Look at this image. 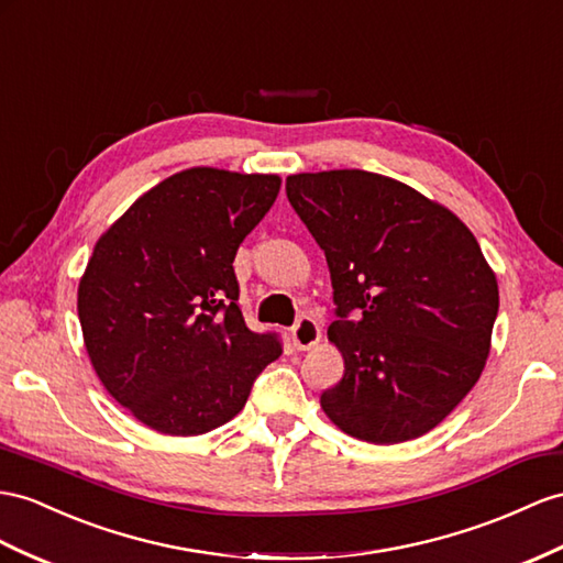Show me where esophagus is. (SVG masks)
<instances>
[{"label":"esophagus","mask_w":563,"mask_h":563,"mask_svg":"<svg viewBox=\"0 0 563 563\" xmlns=\"http://www.w3.org/2000/svg\"><path fill=\"white\" fill-rule=\"evenodd\" d=\"M290 340L299 352L311 350L313 344H319L321 340V325L311 316H301V319L290 328Z\"/></svg>","instance_id":"obj_1"}]
</instances>
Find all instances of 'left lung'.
<instances>
[{"instance_id":"8db88e82","label":"left lung","mask_w":563,"mask_h":563,"mask_svg":"<svg viewBox=\"0 0 563 563\" xmlns=\"http://www.w3.org/2000/svg\"><path fill=\"white\" fill-rule=\"evenodd\" d=\"M287 199L325 254L342 380L321 395L340 430L373 444L426 435L478 383L499 290L478 240L413 187L344 168L299 173Z\"/></svg>"}]
</instances>
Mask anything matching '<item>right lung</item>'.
I'll return each mask as SVG.
<instances>
[{
	"label": "right lung",
	"mask_w": 563,
	"mask_h": 563,
	"mask_svg": "<svg viewBox=\"0 0 563 563\" xmlns=\"http://www.w3.org/2000/svg\"><path fill=\"white\" fill-rule=\"evenodd\" d=\"M278 176L187 168L144 192L95 244L78 287L85 350L109 395L164 435L233 419L283 354L238 305L235 254Z\"/></svg>",
	"instance_id": "right-lung-1"
}]
</instances>
